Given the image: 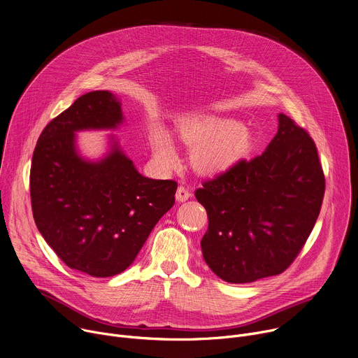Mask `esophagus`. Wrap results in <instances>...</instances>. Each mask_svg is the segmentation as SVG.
<instances>
[{"mask_svg":"<svg viewBox=\"0 0 358 358\" xmlns=\"http://www.w3.org/2000/svg\"><path fill=\"white\" fill-rule=\"evenodd\" d=\"M189 196H191V192H189L185 187L180 185V187L177 188V192H176V198H177V201L184 202V201H187Z\"/></svg>","mask_w":358,"mask_h":358,"instance_id":"obj_1","label":"esophagus"}]
</instances>
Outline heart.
<instances>
[{
  "instance_id": "b5f03b06",
  "label": "heart",
  "mask_w": 358,
  "mask_h": 358,
  "mask_svg": "<svg viewBox=\"0 0 358 358\" xmlns=\"http://www.w3.org/2000/svg\"><path fill=\"white\" fill-rule=\"evenodd\" d=\"M178 138L192 147L191 164L195 171L215 176L229 170L250 147V134L241 124L224 120H185L177 129ZM150 143L157 163L171 169L177 152L169 133L157 126L151 131Z\"/></svg>"
}]
</instances>
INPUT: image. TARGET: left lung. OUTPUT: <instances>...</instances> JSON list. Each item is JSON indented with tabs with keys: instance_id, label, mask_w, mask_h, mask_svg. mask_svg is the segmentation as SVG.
<instances>
[{
	"instance_id": "8db88e82",
	"label": "left lung",
	"mask_w": 358,
	"mask_h": 358,
	"mask_svg": "<svg viewBox=\"0 0 358 358\" xmlns=\"http://www.w3.org/2000/svg\"><path fill=\"white\" fill-rule=\"evenodd\" d=\"M324 188L313 138L280 113L278 133L261 156L239 160L195 191L208 215L203 259L229 283L285 272L317 221Z\"/></svg>"
}]
</instances>
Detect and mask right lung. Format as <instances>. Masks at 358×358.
<instances>
[{
	"label": "right lung",
	"instance_id": "obj_1",
	"mask_svg": "<svg viewBox=\"0 0 358 358\" xmlns=\"http://www.w3.org/2000/svg\"><path fill=\"white\" fill-rule=\"evenodd\" d=\"M122 120L115 94L89 92L46 124L32 156L38 231L65 265L94 278L127 269L176 202L177 182L143 177L117 144L96 163L78 155L75 131L116 129Z\"/></svg>",
	"mask_w": 358,
	"mask_h": 358
}]
</instances>
